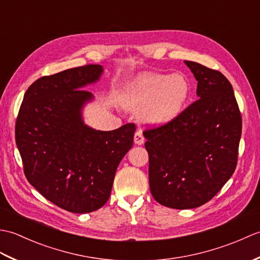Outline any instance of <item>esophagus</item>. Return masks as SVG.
<instances>
[{"label": "esophagus", "instance_id": "1", "mask_svg": "<svg viewBox=\"0 0 260 260\" xmlns=\"http://www.w3.org/2000/svg\"><path fill=\"white\" fill-rule=\"evenodd\" d=\"M134 143L136 145H143L144 144V136L141 131H137L134 135Z\"/></svg>", "mask_w": 260, "mask_h": 260}]
</instances>
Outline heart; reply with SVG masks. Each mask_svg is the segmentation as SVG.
I'll list each match as a JSON object with an SVG mask.
<instances>
[{
	"instance_id": "b5f03b06",
	"label": "heart",
	"mask_w": 260,
	"mask_h": 260,
	"mask_svg": "<svg viewBox=\"0 0 260 260\" xmlns=\"http://www.w3.org/2000/svg\"><path fill=\"white\" fill-rule=\"evenodd\" d=\"M189 92V84L183 77L150 74L125 91L121 105L131 112L142 113L145 123L164 125L181 114Z\"/></svg>"
}]
</instances>
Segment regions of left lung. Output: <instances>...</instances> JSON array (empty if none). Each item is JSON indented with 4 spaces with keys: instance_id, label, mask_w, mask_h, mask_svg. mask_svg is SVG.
<instances>
[{
    "instance_id": "left-lung-1",
    "label": "left lung",
    "mask_w": 260,
    "mask_h": 260,
    "mask_svg": "<svg viewBox=\"0 0 260 260\" xmlns=\"http://www.w3.org/2000/svg\"><path fill=\"white\" fill-rule=\"evenodd\" d=\"M198 81L200 99L170 123L144 133L153 198L172 209L202 206L234 174L241 115L233 86L220 73L184 61Z\"/></svg>"
}]
</instances>
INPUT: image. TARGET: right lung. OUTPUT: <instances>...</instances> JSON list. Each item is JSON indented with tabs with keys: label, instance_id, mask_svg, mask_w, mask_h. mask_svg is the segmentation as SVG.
I'll return each mask as SVG.
<instances>
[{
	"label": "right lung",
	"instance_id": "right-lung-1",
	"mask_svg": "<svg viewBox=\"0 0 260 260\" xmlns=\"http://www.w3.org/2000/svg\"><path fill=\"white\" fill-rule=\"evenodd\" d=\"M103 71L101 64H87L39 78L25 91L15 124L27 181L74 213L92 212L108 201L116 170L133 146L134 124L105 132L82 119V108L93 99L84 88Z\"/></svg>",
	"mask_w": 260,
	"mask_h": 260
}]
</instances>
